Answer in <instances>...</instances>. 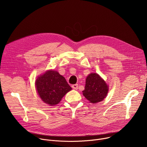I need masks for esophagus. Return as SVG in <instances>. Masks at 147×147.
Listing matches in <instances>:
<instances>
[{"instance_id": "1", "label": "esophagus", "mask_w": 147, "mask_h": 147, "mask_svg": "<svg viewBox=\"0 0 147 147\" xmlns=\"http://www.w3.org/2000/svg\"><path fill=\"white\" fill-rule=\"evenodd\" d=\"M72 88L74 90H77L78 88V84H73L72 85Z\"/></svg>"}]
</instances>
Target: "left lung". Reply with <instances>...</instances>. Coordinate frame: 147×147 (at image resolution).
<instances>
[{
    "label": "left lung",
    "mask_w": 147,
    "mask_h": 147,
    "mask_svg": "<svg viewBox=\"0 0 147 147\" xmlns=\"http://www.w3.org/2000/svg\"><path fill=\"white\" fill-rule=\"evenodd\" d=\"M107 83L97 73H91L86 78L82 94L91 103H98L105 98L108 91Z\"/></svg>",
    "instance_id": "1"
}]
</instances>
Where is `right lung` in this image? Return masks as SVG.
<instances>
[{
	"instance_id": "obj_1",
	"label": "right lung",
	"mask_w": 147,
	"mask_h": 147,
	"mask_svg": "<svg viewBox=\"0 0 147 147\" xmlns=\"http://www.w3.org/2000/svg\"><path fill=\"white\" fill-rule=\"evenodd\" d=\"M35 86L41 99L51 106L59 103L71 90L65 78L57 71L49 70L36 80Z\"/></svg>"
}]
</instances>
